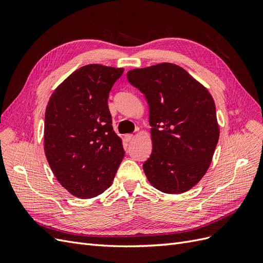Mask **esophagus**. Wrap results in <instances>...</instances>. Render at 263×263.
<instances>
[{
	"mask_svg": "<svg viewBox=\"0 0 263 263\" xmlns=\"http://www.w3.org/2000/svg\"><path fill=\"white\" fill-rule=\"evenodd\" d=\"M133 138H134V135H133V134H127V135H125V139H126L127 142L132 141Z\"/></svg>",
	"mask_w": 263,
	"mask_h": 263,
	"instance_id": "esophagus-1",
	"label": "esophagus"
}]
</instances>
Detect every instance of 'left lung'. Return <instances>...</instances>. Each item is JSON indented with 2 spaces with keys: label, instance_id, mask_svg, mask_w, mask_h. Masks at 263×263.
<instances>
[{
  "label": "left lung",
  "instance_id": "8db88e82",
  "mask_svg": "<svg viewBox=\"0 0 263 263\" xmlns=\"http://www.w3.org/2000/svg\"><path fill=\"white\" fill-rule=\"evenodd\" d=\"M149 106L153 153L142 164L151 185L163 193L186 192L212 162L219 138L216 107L210 92L173 63L127 73Z\"/></svg>",
  "mask_w": 263,
  "mask_h": 263
}]
</instances>
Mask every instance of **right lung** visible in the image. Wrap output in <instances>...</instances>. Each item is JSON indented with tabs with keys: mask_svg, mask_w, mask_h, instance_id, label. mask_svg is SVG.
<instances>
[{
	"mask_svg": "<svg viewBox=\"0 0 263 263\" xmlns=\"http://www.w3.org/2000/svg\"><path fill=\"white\" fill-rule=\"evenodd\" d=\"M123 72L97 63L81 67L54 90L47 105V161L60 184L77 197L104 192L125 156L107 103Z\"/></svg>",
	"mask_w": 263,
	"mask_h": 263,
	"instance_id": "right-lung-1",
	"label": "right lung"
}]
</instances>
